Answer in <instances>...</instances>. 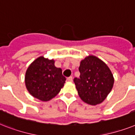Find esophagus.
Masks as SVG:
<instances>
[{
    "instance_id": "obj_1",
    "label": "esophagus",
    "mask_w": 135,
    "mask_h": 135,
    "mask_svg": "<svg viewBox=\"0 0 135 135\" xmlns=\"http://www.w3.org/2000/svg\"><path fill=\"white\" fill-rule=\"evenodd\" d=\"M67 80L69 81V82H72V81H73V77H72V76H70V77L67 78Z\"/></svg>"
}]
</instances>
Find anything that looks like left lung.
<instances>
[{
    "label": "left lung",
    "instance_id": "1",
    "mask_svg": "<svg viewBox=\"0 0 135 135\" xmlns=\"http://www.w3.org/2000/svg\"><path fill=\"white\" fill-rule=\"evenodd\" d=\"M79 71L80 78H75L73 82L81 99L91 105L102 103L114 81L109 67L99 58L89 55L81 61Z\"/></svg>",
    "mask_w": 135,
    "mask_h": 135
}]
</instances>
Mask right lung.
I'll list each match as a JSON object with an SVG mask.
<instances>
[{
	"label": "right lung",
	"instance_id": "right-lung-1",
	"mask_svg": "<svg viewBox=\"0 0 135 135\" xmlns=\"http://www.w3.org/2000/svg\"><path fill=\"white\" fill-rule=\"evenodd\" d=\"M54 64L53 60L39 57L26 71V88L32 96L42 101L54 98L65 83L62 69L55 67Z\"/></svg>",
	"mask_w": 135,
	"mask_h": 135
}]
</instances>
